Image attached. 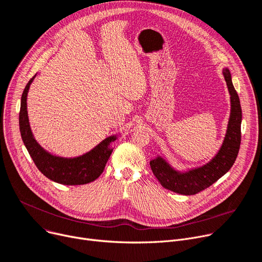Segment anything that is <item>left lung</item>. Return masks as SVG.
I'll return each instance as SVG.
<instances>
[{"instance_id":"8db88e82","label":"left lung","mask_w":262,"mask_h":262,"mask_svg":"<svg viewBox=\"0 0 262 262\" xmlns=\"http://www.w3.org/2000/svg\"><path fill=\"white\" fill-rule=\"evenodd\" d=\"M223 75L230 95V116L223 143L215 156L201 167L188 171H178L162 156L157 155L149 161L150 169L163 188L183 195H193L210 187L226 174L235 163L241 143L242 110L238 93L232 85L227 68Z\"/></svg>"}]
</instances>
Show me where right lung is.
<instances>
[{
  "label": "right lung",
  "instance_id": "1",
  "mask_svg": "<svg viewBox=\"0 0 262 262\" xmlns=\"http://www.w3.org/2000/svg\"><path fill=\"white\" fill-rule=\"evenodd\" d=\"M36 75L27 82L22 93L19 125L23 143L36 167L49 180L61 185H85L95 181L103 173L114 150L110 144L118 139V136L107 137L89 152L77 157H61L48 152L35 139L27 114V93Z\"/></svg>",
  "mask_w": 262,
  "mask_h": 262
}]
</instances>
